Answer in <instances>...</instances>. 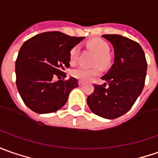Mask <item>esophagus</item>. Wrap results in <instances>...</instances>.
<instances>
[{
  "label": "esophagus",
  "mask_w": 158,
  "mask_h": 158,
  "mask_svg": "<svg viewBox=\"0 0 158 158\" xmlns=\"http://www.w3.org/2000/svg\"><path fill=\"white\" fill-rule=\"evenodd\" d=\"M78 84H79V86H82V85H84V82H82V81H79V82H78Z\"/></svg>",
  "instance_id": "34e87169"
}]
</instances>
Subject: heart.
<instances>
[{
  "mask_svg": "<svg viewBox=\"0 0 158 158\" xmlns=\"http://www.w3.org/2000/svg\"><path fill=\"white\" fill-rule=\"evenodd\" d=\"M87 47L96 53V57L94 58V64L97 67L94 68H85V67H78L73 69L71 72V75L75 79L82 80L85 82L91 81L93 79L97 77L101 73V66L102 68H106L109 64L111 58L109 56V45L106 41L101 38H94L87 42ZM79 47L75 45L70 51V61L73 64L77 61L79 57Z\"/></svg>",
  "mask_w": 158,
  "mask_h": 158,
  "instance_id": "b5f03b06",
  "label": "heart"
}]
</instances>
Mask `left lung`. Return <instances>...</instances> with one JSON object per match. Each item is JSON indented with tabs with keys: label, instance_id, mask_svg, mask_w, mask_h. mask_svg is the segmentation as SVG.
Returning <instances> with one entry per match:
<instances>
[{
	"label": "left lung",
	"instance_id": "obj_1",
	"mask_svg": "<svg viewBox=\"0 0 158 158\" xmlns=\"http://www.w3.org/2000/svg\"><path fill=\"white\" fill-rule=\"evenodd\" d=\"M114 46V60L87 97V105L94 114L106 119L122 116L132 107L143 89L147 61L138 43L120 35H103ZM107 86L106 87V85Z\"/></svg>",
	"mask_w": 158,
	"mask_h": 158
}]
</instances>
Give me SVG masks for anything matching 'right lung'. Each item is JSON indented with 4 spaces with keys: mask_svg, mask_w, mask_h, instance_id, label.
<instances>
[{
    "mask_svg": "<svg viewBox=\"0 0 158 158\" xmlns=\"http://www.w3.org/2000/svg\"><path fill=\"white\" fill-rule=\"evenodd\" d=\"M84 37L59 31L44 32L25 42L15 61L16 86L21 98L32 111L49 114L60 109L78 80L64 79L70 67V51ZM63 77L55 81L54 79Z\"/></svg>",
    "mask_w": 158,
    "mask_h": 158,
    "instance_id": "add662e5",
    "label": "right lung"
}]
</instances>
